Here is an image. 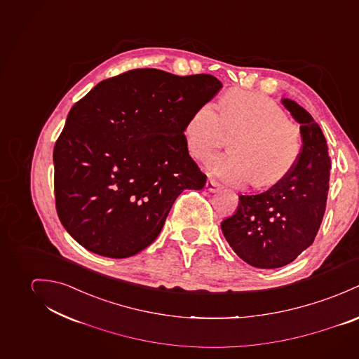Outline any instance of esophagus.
I'll use <instances>...</instances> for the list:
<instances>
[{"label": "esophagus", "instance_id": "34e87169", "mask_svg": "<svg viewBox=\"0 0 359 359\" xmlns=\"http://www.w3.org/2000/svg\"><path fill=\"white\" fill-rule=\"evenodd\" d=\"M205 187H206V190H208L209 193H216V191H219V190L222 189V186H220L219 183H216L215 180H210V179L206 182Z\"/></svg>", "mask_w": 359, "mask_h": 359}]
</instances>
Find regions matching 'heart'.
I'll use <instances>...</instances> for the list:
<instances>
[{
  "label": "heart",
  "instance_id": "1",
  "mask_svg": "<svg viewBox=\"0 0 359 359\" xmlns=\"http://www.w3.org/2000/svg\"><path fill=\"white\" fill-rule=\"evenodd\" d=\"M227 132H241L231 146L236 154H220L206 162L210 175L231 183L256 186L278 183L294 168L302 153L300 130L287 122L285 111L271 99L248 92H231L216 104L205 103L190 116L184 137L190 153L208 158Z\"/></svg>",
  "mask_w": 359,
  "mask_h": 359
}]
</instances>
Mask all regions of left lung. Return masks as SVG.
<instances>
[{"instance_id": "8db88e82", "label": "left lung", "mask_w": 359, "mask_h": 359, "mask_svg": "<svg viewBox=\"0 0 359 359\" xmlns=\"http://www.w3.org/2000/svg\"><path fill=\"white\" fill-rule=\"evenodd\" d=\"M280 103L300 123V157L267 191L239 196L236 213L220 224L233 250L257 269L286 266L314 242L329 190L330 157L318 123L296 102Z\"/></svg>"}]
</instances>
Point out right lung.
Masks as SVG:
<instances>
[{
  "label": "right lung",
  "instance_id": "obj_1",
  "mask_svg": "<svg viewBox=\"0 0 359 359\" xmlns=\"http://www.w3.org/2000/svg\"><path fill=\"white\" fill-rule=\"evenodd\" d=\"M223 83L130 70L99 82L70 110L55 144V198L85 249L123 259L147 248L183 190L206 176L189 156L184 126Z\"/></svg>",
  "mask_w": 359,
  "mask_h": 359
}]
</instances>
